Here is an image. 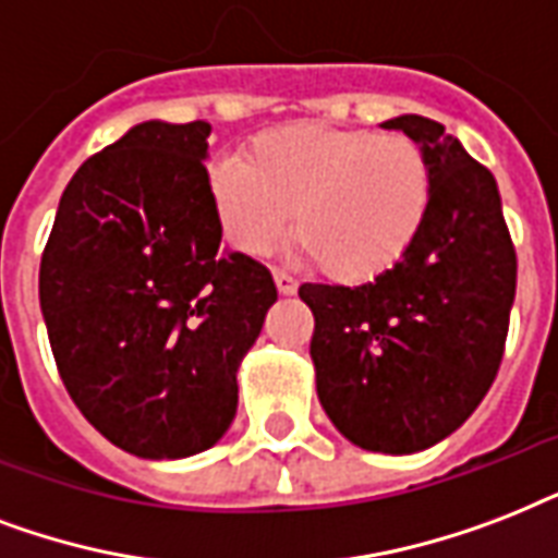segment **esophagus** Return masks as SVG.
<instances>
[{
    "mask_svg": "<svg viewBox=\"0 0 558 558\" xmlns=\"http://www.w3.org/2000/svg\"><path fill=\"white\" fill-rule=\"evenodd\" d=\"M274 282H276V291L282 293V296H293L296 288H300V282H296L291 274H284V270H276Z\"/></svg>",
    "mask_w": 558,
    "mask_h": 558,
    "instance_id": "esophagus-1",
    "label": "esophagus"
}]
</instances>
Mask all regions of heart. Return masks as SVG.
Returning a JSON list of instances; mask_svg holds the SVG:
<instances>
[{"mask_svg":"<svg viewBox=\"0 0 558 558\" xmlns=\"http://www.w3.org/2000/svg\"><path fill=\"white\" fill-rule=\"evenodd\" d=\"M209 197L241 253H270L293 218L300 250L328 276L369 282L416 244L434 171L422 145L401 133L293 124L256 136L247 159H218Z\"/></svg>","mask_w":558,"mask_h":558,"instance_id":"heart-1","label":"heart"}]
</instances>
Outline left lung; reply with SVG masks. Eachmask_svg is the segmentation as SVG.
Listing matches in <instances>:
<instances>
[{"label": "left lung", "instance_id": "1", "mask_svg": "<svg viewBox=\"0 0 558 558\" xmlns=\"http://www.w3.org/2000/svg\"><path fill=\"white\" fill-rule=\"evenodd\" d=\"M381 128L422 145L434 171L416 244L373 282L302 284L314 314L319 404L349 442L416 454L472 416L498 375L515 300V247L498 183L425 116Z\"/></svg>", "mask_w": 558, "mask_h": 558}]
</instances>
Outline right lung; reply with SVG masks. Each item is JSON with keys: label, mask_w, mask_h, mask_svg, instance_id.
I'll return each mask as SVG.
<instances>
[{"label": "right lung", "mask_w": 558, "mask_h": 558, "mask_svg": "<svg viewBox=\"0 0 558 558\" xmlns=\"http://www.w3.org/2000/svg\"><path fill=\"white\" fill-rule=\"evenodd\" d=\"M206 122H142L77 168L40 262L60 378L86 422L145 460L201 454L239 410L274 276L220 247Z\"/></svg>", "instance_id": "add662e5"}]
</instances>
